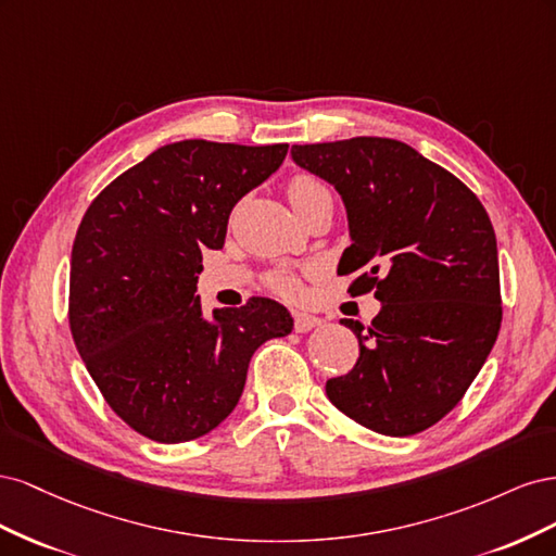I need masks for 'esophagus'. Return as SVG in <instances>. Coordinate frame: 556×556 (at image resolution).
<instances>
[{
	"instance_id": "1",
	"label": "esophagus",
	"mask_w": 556,
	"mask_h": 556,
	"mask_svg": "<svg viewBox=\"0 0 556 556\" xmlns=\"http://www.w3.org/2000/svg\"><path fill=\"white\" fill-rule=\"evenodd\" d=\"M292 317H294V329H296L299 333L311 331V329H315V327L323 325V319L315 317V315H311V313H299V311H294V313H292Z\"/></svg>"
}]
</instances>
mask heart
Listing matches in <instances>:
<instances>
[{
    "label": "heart",
    "instance_id": "heart-1",
    "mask_svg": "<svg viewBox=\"0 0 556 556\" xmlns=\"http://www.w3.org/2000/svg\"><path fill=\"white\" fill-rule=\"evenodd\" d=\"M323 192H327V188L313 176H294L288 182V197L292 201L294 211H299L301 206L308 204L313 197L323 194ZM268 280H271V288L282 296H296L299 294V280H296V276H292L288 271H276V274L268 276Z\"/></svg>",
    "mask_w": 556,
    "mask_h": 556
}]
</instances>
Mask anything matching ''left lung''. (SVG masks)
I'll return each mask as SVG.
<instances>
[{
  "label": "left lung",
  "instance_id": "1",
  "mask_svg": "<svg viewBox=\"0 0 556 556\" xmlns=\"http://www.w3.org/2000/svg\"><path fill=\"white\" fill-rule=\"evenodd\" d=\"M292 157L345 201L348 292L376 290L374 323L341 319L359 339L352 371L327 396L384 435L433 427L464 399L501 329L496 233L480 199L408 143L355 137L292 146Z\"/></svg>",
  "mask_w": 556,
  "mask_h": 556
}]
</instances>
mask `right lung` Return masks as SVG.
<instances>
[{
	"instance_id": "add662e5",
	"label": "right lung",
	"mask_w": 556,
	"mask_h": 556,
	"mask_svg": "<svg viewBox=\"0 0 556 556\" xmlns=\"http://www.w3.org/2000/svg\"><path fill=\"white\" fill-rule=\"evenodd\" d=\"M288 143L204 139L157 148L99 192L78 225L70 329L111 410L157 443L213 431L237 408L250 357L292 331L288 308L252 296L201 315V250H220L237 201Z\"/></svg>"
}]
</instances>
